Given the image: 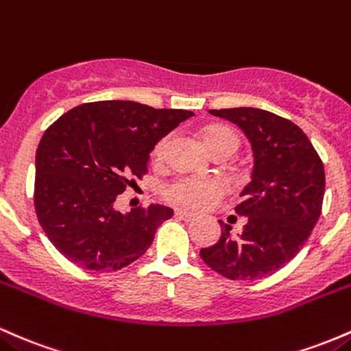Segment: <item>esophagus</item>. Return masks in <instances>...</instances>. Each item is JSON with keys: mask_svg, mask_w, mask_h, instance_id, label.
I'll list each match as a JSON object with an SVG mask.
<instances>
[{"mask_svg": "<svg viewBox=\"0 0 351 351\" xmlns=\"http://www.w3.org/2000/svg\"><path fill=\"white\" fill-rule=\"evenodd\" d=\"M176 215L179 219L186 220V222H191V220L195 219V214H192V212H187V210H176Z\"/></svg>", "mask_w": 351, "mask_h": 351, "instance_id": "34e87169", "label": "esophagus"}]
</instances>
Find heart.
Masks as SVG:
<instances>
[{
    "instance_id": "1",
    "label": "heart",
    "mask_w": 351,
    "mask_h": 351,
    "mask_svg": "<svg viewBox=\"0 0 351 351\" xmlns=\"http://www.w3.org/2000/svg\"><path fill=\"white\" fill-rule=\"evenodd\" d=\"M202 141L212 156L217 152H230L234 154L239 147V136L234 129L227 125H208L202 131ZM172 144V134L164 136L156 144L152 157L157 162L164 159ZM226 191L219 180H200V179H179L165 189V197L172 204L189 208H204L210 206L217 197Z\"/></svg>"
}]
</instances>
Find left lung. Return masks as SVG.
Wrapping results in <instances>:
<instances>
[{
	"instance_id": "obj_1",
	"label": "left lung",
	"mask_w": 351,
	"mask_h": 351,
	"mask_svg": "<svg viewBox=\"0 0 351 351\" xmlns=\"http://www.w3.org/2000/svg\"><path fill=\"white\" fill-rule=\"evenodd\" d=\"M242 129L254 151L252 180L235 207L247 223L239 237L220 222L217 243L200 257L222 277L255 280L275 274L305 245L322 214L325 171L306 134L277 114L255 108L210 109Z\"/></svg>"
}]
</instances>
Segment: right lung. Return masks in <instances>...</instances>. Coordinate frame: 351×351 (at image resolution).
Returning a JSON list of instances; mask_svg holds the SVG:
<instances>
[{
  "instance_id": "1",
  "label": "right lung",
  "mask_w": 351,
  "mask_h": 351,
  "mask_svg": "<svg viewBox=\"0 0 351 351\" xmlns=\"http://www.w3.org/2000/svg\"><path fill=\"white\" fill-rule=\"evenodd\" d=\"M192 116L134 101H97L71 109L46 129L36 151L34 208L69 262L111 271L143 257L174 210L151 204L123 214L114 202L147 172L154 145Z\"/></svg>"
}]
</instances>
